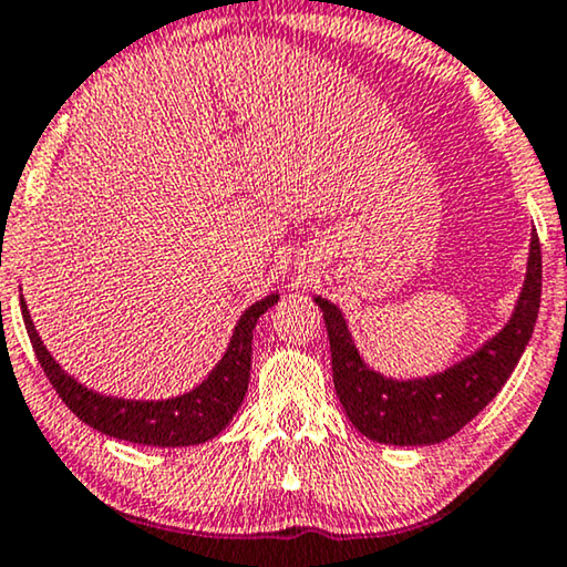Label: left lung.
I'll use <instances>...</instances> for the list:
<instances>
[{
	"label": "left lung",
	"instance_id": "left-lung-1",
	"mask_svg": "<svg viewBox=\"0 0 567 567\" xmlns=\"http://www.w3.org/2000/svg\"><path fill=\"white\" fill-rule=\"evenodd\" d=\"M542 300V248L532 233L529 264L511 321L477 352L443 373L394 381L371 371L352 342L342 311L316 298L331 347L334 389L347 417L362 435L389 446H433L477 417L508 381L529 344Z\"/></svg>",
	"mask_w": 567,
	"mask_h": 567
}]
</instances>
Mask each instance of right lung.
Here are the masks:
<instances>
[{
  "label": "right lung",
  "instance_id": "add662e5",
  "mask_svg": "<svg viewBox=\"0 0 567 567\" xmlns=\"http://www.w3.org/2000/svg\"><path fill=\"white\" fill-rule=\"evenodd\" d=\"M277 300V292H271V296L256 300L251 308H246L236 323V329H233L230 344L225 350L223 360L217 362L213 373L199 386L188 391V394L157 399V402H153V399L145 402V399L105 396L82 386L70 373L62 371V365L43 347L22 296L20 311L43 373H47L51 386L56 389V394L62 396V402L85 425L95 427L97 433L118 437V441L140 443V446L178 449L205 443L228 427L233 414L238 412L240 402H244L248 379H251V339L256 321Z\"/></svg>",
  "mask_w": 567,
  "mask_h": 567
}]
</instances>
